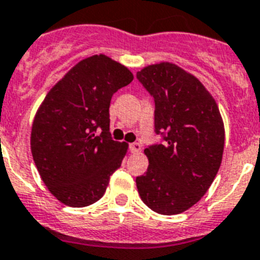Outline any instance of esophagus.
<instances>
[{
    "label": "esophagus",
    "mask_w": 260,
    "mask_h": 260,
    "mask_svg": "<svg viewBox=\"0 0 260 260\" xmlns=\"http://www.w3.org/2000/svg\"><path fill=\"white\" fill-rule=\"evenodd\" d=\"M129 150L132 153H139L141 152V144L139 143H133V144H129Z\"/></svg>",
    "instance_id": "1"
}]
</instances>
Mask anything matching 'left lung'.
<instances>
[{"label": "left lung", "mask_w": 260, "mask_h": 260, "mask_svg": "<svg viewBox=\"0 0 260 260\" xmlns=\"http://www.w3.org/2000/svg\"><path fill=\"white\" fill-rule=\"evenodd\" d=\"M136 77L154 98V131L164 140L144 150L149 166L136 178L137 191L152 211L182 213L203 198L220 169V110L203 83L175 64L148 65Z\"/></svg>", "instance_id": "obj_1"}]
</instances>
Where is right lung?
Here are the masks:
<instances>
[{"label":"right lung","mask_w":260,"mask_h":260,"mask_svg":"<svg viewBox=\"0 0 260 260\" xmlns=\"http://www.w3.org/2000/svg\"><path fill=\"white\" fill-rule=\"evenodd\" d=\"M132 80L128 68L94 55L74 65L40 105L31 152L44 184L62 204L81 208L98 202L120 168L128 145L112 140L108 110L112 95Z\"/></svg>","instance_id":"right-lung-1"}]
</instances>
